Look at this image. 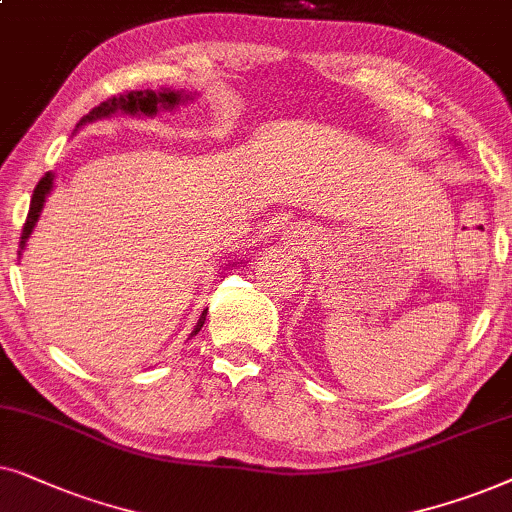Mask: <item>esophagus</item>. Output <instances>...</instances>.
<instances>
[{
	"mask_svg": "<svg viewBox=\"0 0 512 512\" xmlns=\"http://www.w3.org/2000/svg\"><path fill=\"white\" fill-rule=\"evenodd\" d=\"M288 238H290V245L292 248H306V245H309V241H311V231L306 229V227H295L288 234Z\"/></svg>",
	"mask_w": 512,
	"mask_h": 512,
	"instance_id": "esophagus-1",
	"label": "esophagus"
}]
</instances>
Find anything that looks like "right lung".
<instances>
[{"label":"right lung","instance_id":"obj_1","mask_svg":"<svg viewBox=\"0 0 512 512\" xmlns=\"http://www.w3.org/2000/svg\"><path fill=\"white\" fill-rule=\"evenodd\" d=\"M182 102V93L180 91H126L121 95H112V98H107L105 102H100L98 107H93L91 112L86 114L84 119L79 121L81 124H86V121H93V119H100V117H109V114L114 112H126V114H147V117H152V114L159 112V107L163 109H170L175 105H180ZM53 187V175L46 173L42 180L37 182V187H34V194H32V201H30V210H27V220L23 224V234H20V248H25V241L27 236L32 234V227L37 224L39 220V213H42L44 208V201H46V194L51 192ZM206 313H201L199 323H196L192 335H199V330L206 323Z\"/></svg>","mask_w":512,"mask_h":512}]
</instances>
